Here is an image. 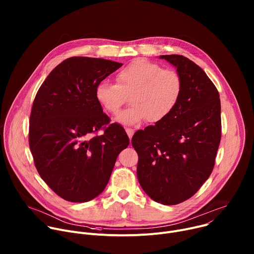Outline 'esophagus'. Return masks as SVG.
<instances>
[{
  "label": "esophagus",
  "instance_id": "1",
  "mask_svg": "<svg viewBox=\"0 0 254 254\" xmlns=\"http://www.w3.org/2000/svg\"><path fill=\"white\" fill-rule=\"evenodd\" d=\"M126 131H127V135H128V137L131 138L132 135H133V133H134V129L127 127V128H126Z\"/></svg>",
  "mask_w": 254,
  "mask_h": 254
}]
</instances>
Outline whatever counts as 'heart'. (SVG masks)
<instances>
[{"label":"heart","instance_id":"heart-1","mask_svg":"<svg viewBox=\"0 0 254 254\" xmlns=\"http://www.w3.org/2000/svg\"><path fill=\"white\" fill-rule=\"evenodd\" d=\"M117 83L100 81L95 98L105 112L118 115L130 97L132 104L118 118L123 125L132 126L147 120L160 123L178 105L183 93V79L174 69L144 59H135L116 76Z\"/></svg>","mask_w":254,"mask_h":254}]
</instances>
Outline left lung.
Listing matches in <instances>:
<instances>
[{"label": "left lung", "instance_id": "obj_1", "mask_svg": "<svg viewBox=\"0 0 254 254\" xmlns=\"http://www.w3.org/2000/svg\"><path fill=\"white\" fill-rule=\"evenodd\" d=\"M183 79L173 113L137 130L131 144L138 156L136 176L154 201L176 205L191 198L211 175L221 139L219 92L204 70L182 55H161Z\"/></svg>", "mask_w": 254, "mask_h": 254}]
</instances>
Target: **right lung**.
I'll list each match as a JSON object with an SVG mask.
<instances>
[{
    "label": "right lung",
    "mask_w": 254,
    "mask_h": 254,
    "mask_svg": "<svg viewBox=\"0 0 254 254\" xmlns=\"http://www.w3.org/2000/svg\"><path fill=\"white\" fill-rule=\"evenodd\" d=\"M123 63L70 57L57 65L35 96L29 146L44 182L69 202L97 197L110 181L119 154L129 139L95 98L96 85ZM99 129L103 134H98Z\"/></svg>",
    "instance_id": "obj_1"
}]
</instances>
